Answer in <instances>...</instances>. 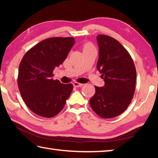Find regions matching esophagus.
I'll list each match as a JSON object with an SVG mask.
<instances>
[{
    "instance_id": "obj_1",
    "label": "esophagus",
    "mask_w": 158,
    "mask_h": 158,
    "mask_svg": "<svg viewBox=\"0 0 158 158\" xmlns=\"http://www.w3.org/2000/svg\"><path fill=\"white\" fill-rule=\"evenodd\" d=\"M73 85L74 87H81L83 84H80V83L78 82H74L73 83Z\"/></svg>"
}]
</instances>
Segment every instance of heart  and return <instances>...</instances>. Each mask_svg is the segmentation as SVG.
Instances as JSON below:
<instances>
[{"mask_svg":"<svg viewBox=\"0 0 158 158\" xmlns=\"http://www.w3.org/2000/svg\"><path fill=\"white\" fill-rule=\"evenodd\" d=\"M90 49H95L93 45L90 43H86L84 44V51H86V50H90Z\"/></svg>","mask_w":158,"mask_h":158,"instance_id":"1","label":"heart"}]
</instances>
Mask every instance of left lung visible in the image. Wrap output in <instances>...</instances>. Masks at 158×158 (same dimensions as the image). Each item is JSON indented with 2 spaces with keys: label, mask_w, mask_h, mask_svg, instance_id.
<instances>
[{
  "label": "left lung",
  "mask_w": 158,
  "mask_h": 158,
  "mask_svg": "<svg viewBox=\"0 0 158 158\" xmlns=\"http://www.w3.org/2000/svg\"><path fill=\"white\" fill-rule=\"evenodd\" d=\"M99 58L97 69L105 85L95 86L90 100L99 116L111 118L119 116L129 106L135 90L136 69L130 53L116 40L108 35L97 36Z\"/></svg>",
  "instance_id": "obj_1"
}]
</instances>
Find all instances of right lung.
Returning a JSON list of instances; mask_svg holds the SVG:
<instances>
[{"mask_svg": "<svg viewBox=\"0 0 158 158\" xmlns=\"http://www.w3.org/2000/svg\"><path fill=\"white\" fill-rule=\"evenodd\" d=\"M73 37H51L26 53L19 67L18 86L23 101L38 116L53 117L62 110L73 91L72 84L53 80V69L66 59Z\"/></svg>", "mask_w": 158, "mask_h": 158, "instance_id": "obj_1", "label": "right lung"}]
</instances>
